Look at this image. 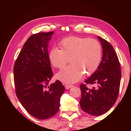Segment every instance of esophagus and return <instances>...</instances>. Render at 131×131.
<instances>
[{
	"instance_id": "34e87169",
	"label": "esophagus",
	"mask_w": 131,
	"mask_h": 131,
	"mask_svg": "<svg viewBox=\"0 0 131 131\" xmlns=\"http://www.w3.org/2000/svg\"><path fill=\"white\" fill-rule=\"evenodd\" d=\"M73 87V85H65V87L66 90L70 89V88H72Z\"/></svg>"
}]
</instances>
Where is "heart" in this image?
<instances>
[{"instance_id": "1", "label": "heart", "mask_w": 131, "mask_h": 131, "mask_svg": "<svg viewBox=\"0 0 131 131\" xmlns=\"http://www.w3.org/2000/svg\"><path fill=\"white\" fill-rule=\"evenodd\" d=\"M61 50L52 48L48 54L51 65L55 68H63L70 59L72 65L58 73V80L66 84L79 81L83 73L91 76L97 70L102 59V47L96 40L72 36L59 43Z\"/></svg>"}]
</instances>
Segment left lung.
<instances>
[{
  "instance_id": "8db88e82",
  "label": "left lung",
  "mask_w": 131,
  "mask_h": 131,
  "mask_svg": "<svg viewBox=\"0 0 131 131\" xmlns=\"http://www.w3.org/2000/svg\"><path fill=\"white\" fill-rule=\"evenodd\" d=\"M97 38L102 46V59L97 70L85 81L97 87L89 89L84 84L80 85L81 109L95 116L105 113L116 103L121 77L120 63L113 46L102 37Z\"/></svg>"
}]
</instances>
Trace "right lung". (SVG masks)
I'll use <instances>...</instances> for the list:
<instances>
[{
	"label": "right lung",
	"instance_id": "right-lung-1",
	"mask_svg": "<svg viewBox=\"0 0 131 131\" xmlns=\"http://www.w3.org/2000/svg\"><path fill=\"white\" fill-rule=\"evenodd\" d=\"M53 34L41 32L30 36L14 66L18 99L28 113L40 119L49 118L58 112L60 98L65 90L59 80L48 85L53 73L47 47Z\"/></svg>",
	"mask_w": 131,
	"mask_h": 131
}]
</instances>
